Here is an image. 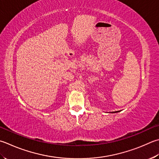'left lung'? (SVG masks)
Listing matches in <instances>:
<instances>
[{"mask_svg": "<svg viewBox=\"0 0 159 159\" xmlns=\"http://www.w3.org/2000/svg\"><path fill=\"white\" fill-rule=\"evenodd\" d=\"M120 111H113V112H111V113H117V112H119Z\"/></svg>", "mask_w": 159, "mask_h": 159, "instance_id": "left-lung-1", "label": "left lung"}]
</instances>
